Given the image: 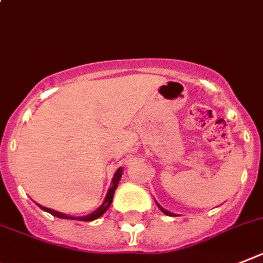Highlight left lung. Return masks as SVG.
Masks as SVG:
<instances>
[{
  "label": "left lung",
  "mask_w": 263,
  "mask_h": 263,
  "mask_svg": "<svg viewBox=\"0 0 263 263\" xmlns=\"http://www.w3.org/2000/svg\"><path fill=\"white\" fill-rule=\"evenodd\" d=\"M156 204H157V207H158V208H160V210H161V211H162V212H164V214H165V215H168V216H173V214H172V212H169V211H166L165 208H162V207H161V205L158 204L157 201H156Z\"/></svg>",
  "instance_id": "obj_1"
}]
</instances>
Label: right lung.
<instances>
[{
    "mask_svg": "<svg viewBox=\"0 0 263 263\" xmlns=\"http://www.w3.org/2000/svg\"><path fill=\"white\" fill-rule=\"evenodd\" d=\"M122 172H123L122 168L117 169V172L114 173V177H112V180H111V185H110V188H108L107 195H106L103 203H102V204L99 205V207H98L94 212H91V214H88V215H84V216H69V215L62 214V212H58V211H55V210H51V208L43 207V205H40V204H37V205L41 208V210H43V211L49 212L51 215H53V216H58V218H60V219H72V220H83V222H91V220H95V219L101 218L102 215L107 211L108 207L111 205L112 197H114V192H116L117 186H118L119 180H121V177H122Z\"/></svg>",
    "mask_w": 263,
    "mask_h": 263,
    "instance_id": "obj_1",
    "label": "right lung"
}]
</instances>
